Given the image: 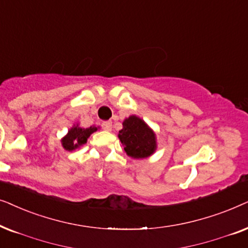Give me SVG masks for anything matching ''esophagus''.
<instances>
[{"label": "esophagus", "mask_w": 248, "mask_h": 248, "mask_svg": "<svg viewBox=\"0 0 248 248\" xmlns=\"http://www.w3.org/2000/svg\"><path fill=\"white\" fill-rule=\"evenodd\" d=\"M102 128L107 131H111L112 129V122L111 121H104L102 122Z\"/></svg>", "instance_id": "obj_1"}]
</instances>
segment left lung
Segmentation results:
<instances>
[{
  "label": "left lung",
  "instance_id": "1",
  "mask_svg": "<svg viewBox=\"0 0 248 248\" xmlns=\"http://www.w3.org/2000/svg\"><path fill=\"white\" fill-rule=\"evenodd\" d=\"M122 124L124 128L119 131V138L129 156L144 158L154 153L156 148L155 134L141 119L131 115Z\"/></svg>",
  "mask_w": 248,
  "mask_h": 248
}]
</instances>
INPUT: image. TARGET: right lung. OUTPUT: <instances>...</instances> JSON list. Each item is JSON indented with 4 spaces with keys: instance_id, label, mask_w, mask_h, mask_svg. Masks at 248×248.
Instances as JSON below:
<instances>
[{
    "instance_id": "add662e5",
    "label": "right lung",
    "mask_w": 248,
    "mask_h": 248,
    "mask_svg": "<svg viewBox=\"0 0 248 248\" xmlns=\"http://www.w3.org/2000/svg\"><path fill=\"white\" fill-rule=\"evenodd\" d=\"M96 127H90V128H80L76 126L69 130L67 136L62 140V145L67 151H72L75 148L81 146L87 141V138L96 131Z\"/></svg>"
}]
</instances>
